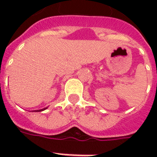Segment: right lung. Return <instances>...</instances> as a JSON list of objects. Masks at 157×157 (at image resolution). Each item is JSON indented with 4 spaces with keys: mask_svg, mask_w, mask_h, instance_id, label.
<instances>
[{
    "mask_svg": "<svg viewBox=\"0 0 157 157\" xmlns=\"http://www.w3.org/2000/svg\"><path fill=\"white\" fill-rule=\"evenodd\" d=\"M47 108V107H45V108H43V109H40V110H35V111H33V112H42L44 110H45Z\"/></svg>",
    "mask_w": 157,
    "mask_h": 157,
    "instance_id": "add662e5",
    "label": "right lung"
}]
</instances>
